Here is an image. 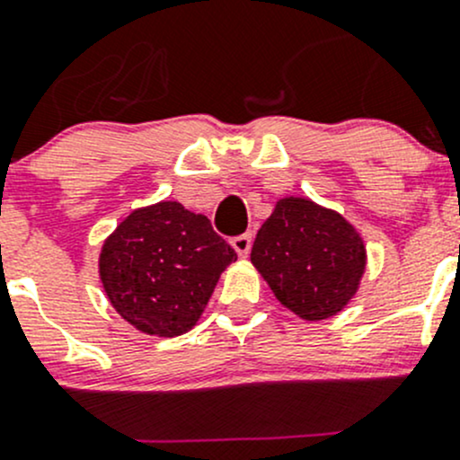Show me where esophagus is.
Returning a JSON list of instances; mask_svg holds the SVG:
<instances>
[{"label": "esophagus", "instance_id": "34e87169", "mask_svg": "<svg viewBox=\"0 0 460 460\" xmlns=\"http://www.w3.org/2000/svg\"><path fill=\"white\" fill-rule=\"evenodd\" d=\"M252 243H253V235L243 234V235H235V238L231 240V247L235 249V253H238L240 258H247L249 252H252Z\"/></svg>", "mask_w": 460, "mask_h": 460}]
</instances>
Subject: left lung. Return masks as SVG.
I'll return each instance as SVG.
<instances>
[{
    "label": "left lung",
    "instance_id": "8db88e82",
    "mask_svg": "<svg viewBox=\"0 0 460 460\" xmlns=\"http://www.w3.org/2000/svg\"><path fill=\"white\" fill-rule=\"evenodd\" d=\"M252 262L289 312L309 323L349 305L367 267L363 235L309 198H282L260 226Z\"/></svg>",
    "mask_w": 460,
    "mask_h": 460
}]
</instances>
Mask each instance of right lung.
Here are the masks:
<instances>
[{"mask_svg": "<svg viewBox=\"0 0 460 460\" xmlns=\"http://www.w3.org/2000/svg\"><path fill=\"white\" fill-rule=\"evenodd\" d=\"M235 260L207 216L162 200L128 213L104 240L100 280L128 324L173 338L196 327L220 273Z\"/></svg>", "mask_w": 460, "mask_h": 460, "instance_id": "obj_1", "label": "right lung"}]
</instances>
